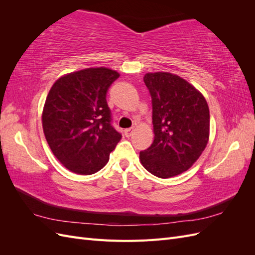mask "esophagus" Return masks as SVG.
Returning a JSON list of instances; mask_svg holds the SVG:
<instances>
[{
    "instance_id": "34e87169",
    "label": "esophagus",
    "mask_w": 255,
    "mask_h": 255,
    "mask_svg": "<svg viewBox=\"0 0 255 255\" xmlns=\"http://www.w3.org/2000/svg\"><path fill=\"white\" fill-rule=\"evenodd\" d=\"M133 134V128H127L125 129V135L126 137H130Z\"/></svg>"
}]
</instances>
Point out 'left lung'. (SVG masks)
<instances>
[{
	"instance_id": "obj_1",
	"label": "left lung",
	"mask_w": 255,
	"mask_h": 255,
	"mask_svg": "<svg viewBox=\"0 0 255 255\" xmlns=\"http://www.w3.org/2000/svg\"><path fill=\"white\" fill-rule=\"evenodd\" d=\"M143 82L152 99L154 140L139 157L150 173L167 179L186 171L204 151L210 110L201 92L180 76L146 73Z\"/></svg>"
}]
</instances>
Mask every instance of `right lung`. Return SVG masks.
<instances>
[{
  "mask_svg": "<svg viewBox=\"0 0 255 255\" xmlns=\"http://www.w3.org/2000/svg\"><path fill=\"white\" fill-rule=\"evenodd\" d=\"M118 78L111 69L88 68L58 79L49 92L42 113L45 139L72 172L101 170L121 139L106 101L107 90Z\"/></svg>",
  "mask_w": 255,
  "mask_h": 255,
  "instance_id": "add662e5",
  "label": "right lung"
}]
</instances>
